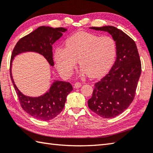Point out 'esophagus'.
I'll return each instance as SVG.
<instances>
[{"label":"esophagus","mask_w":153,"mask_h":153,"mask_svg":"<svg viewBox=\"0 0 153 153\" xmlns=\"http://www.w3.org/2000/svg\"><path fill=\"white\" fill-rule=\"evenodd\" d=\"M82 86V84L80 82H76L74 84V88H79Z\"/></svg>","instance_id":"34e87169"}]
</instances>
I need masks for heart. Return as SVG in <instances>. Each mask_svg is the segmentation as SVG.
<instances>
[{
  "label": "heart",
  "instance_id": "1",
  "mask_svg": "<svg viewBox=\"0 0 153 153\" xmlns=\"http://www.w3.org/2000/svg\"><path fill=\"white\" fill-rule=\"evenodd\" d=\"M117 54V45L113 37L94 33L78 32L66 39L65 48H57L54 59L58 70L70 76L77 61L82 71L91 77H98L109 70Z\"/></svg>",
  "mask_w": 153,
  "mask_h": 153
}]
</instances>
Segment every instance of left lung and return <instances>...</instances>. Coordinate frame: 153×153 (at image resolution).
<instances>
[{"label":"left lung","instance_id":"obj_1","mask_svg":"<svg viewBox=\"0 0 153 153\" xmlns=\"http://www.w3.org/2000/svg\"><path fill=\"white\" fill-rule=\"evenodd\" d=\"M109 33L117 45L114 64L106 76L95 84L88 100L90 109L104 118H111L126 110L134 98L141 74V62L134 41L113 26L90 27Z\"/></svg>","mask_w":153,"mask_h":153}]
</instances>
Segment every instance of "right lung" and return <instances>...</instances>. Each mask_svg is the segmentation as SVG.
I'll return each instance as SVG.
<instances>
[{
    "label": "right lung",
    "mask_w": 153,
    "mask_h": 153,
    "mask_svg": "<svg viewBox=\"0 0 153 153\" xmlns=\"http://www.w3.org/2000/svg\"><path fill=\"white\" fill-rule=\"evenodd\" d=\"M68 29L59 27L53 28L41 26L29 34L21 38L11 55L10 75L23 109L33 118L47 121L51 120L63 109L68 94L73 90L70 83L55 80L49 90L39 97L27 96L22 94L16 87L12 76V63L16 55L25 52L38 53L45 58L51 66L54 65L53 60L52 45L63 35Z\"/></svg>",
    "instance_id": "obj_1"
}]
</instances>
